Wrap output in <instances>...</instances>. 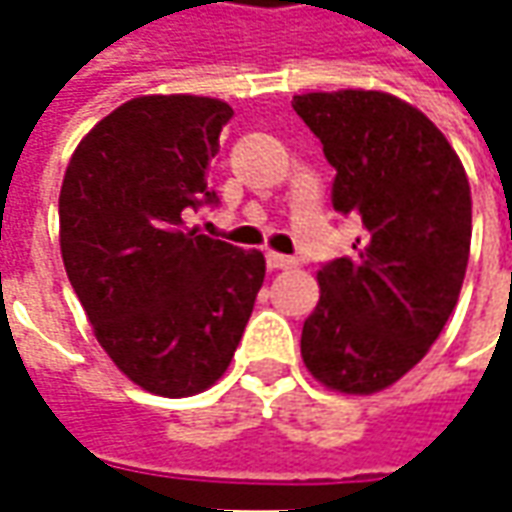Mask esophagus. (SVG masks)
Masks as SVG:
<instances>
[{"instance_id": "34e87169", "label": "esophagus", "mask_w": 512, "mask_h": 512, "mask_svg": "<svg viewBox=\"0 0 512 512\" xmlns=\"http://www.w3.org/2000/svg\"><path fill=\"white\" fill-rule=\"evenodd\" d=\"M299 262L293 256H282V253H267V267L270 270H287V267H296Z\"/></svg>"}]
</instances>
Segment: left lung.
I'll return each mask as SVG.
<instances>
[{
	"label": "left lung",
	"instance_id": "8db88e82",
	"mask_svg": "<svg viewBox=\"0 0 512 512\" xmlns=\"http://www.w3.org/2000/svg\"><path fill=\"white\" fill-rule=\"evenodd\" d=\"M293 110L336 170V213L364 227L350 259L319 270L302 359L330 390L367 396L422 362L459 302L470 185L442 130L390 93H305Z\"/></svg>",
	"mask_w": 512,
	"mask_h": 512
}]
</instances>
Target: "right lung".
I'll return each mask as SVG.
<instances>
[{
  "instance_id": "1",
  "label": "right lung",
  "mask_w": 512,
  "mask_h": 512,
  "mask_svg": "<svg viewBox=\"0 0 512 512\" xmlns=\"http://www.w3.org/2000/svg\"><path fill=\"white\" fill-rule=\"evenodd\" d=\"M233 108L207 96H139L79 142L59 193L65 270L99 344L142 390L182 399L227 370L265 256L210 239L187 216L207 187Z\"/></svg>"
}]
</instances>
